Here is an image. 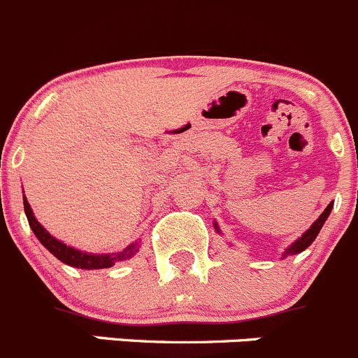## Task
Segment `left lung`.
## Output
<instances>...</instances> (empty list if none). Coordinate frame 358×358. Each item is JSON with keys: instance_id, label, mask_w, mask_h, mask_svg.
Returning a JSON list of instances; mask_svg holds the SVG:
<instances>
[{"instance_id": "obj_1", "label": "left lung", "mask_w": 358, "mask_h": 358, "mask_svg": "<svg viewBox=\"0 0 358 358\" xmlns=\"http://www.w3.org/2000/svg\"><path fill=\"white\" fill-rule=\"evenodd\" d=\"M332 207H334V202H330L329 206L325 207V210H323V213L320 214L318 220H316L315 223H313L311 227H309L308 230H306V232L302 234V236L299 237L297 241H294V243H292L290 246H288L287 250L283 251V255H281V258L292 257V255H299V253H302V251H304L306 248L311 246L313 241H315L316 237H318L320 230H322V227H323V223H325V221H327V217L330 216V210H332ZM214 230H216L217 234H221L220 227H217V221H214Z\"/></svg>"}]
</instances>
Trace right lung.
I'll return each instance as SVG.
<instances>
[{
    "label": "right lung",
    "instance_id": "right-lung-1",
    "mask_svg": "<svg viewBox=\"0 0 358 358\" xmlns=\"http://www.w3.org/2000/svg\"><path fill=\"white\" fill-rule=\"evenodd\" d=\"M22 202H24V213H26V217H28V221H29V227H31V230H33V234L36 236V239H38L40 243H42L43 246H45L47 250H49L50 253L57 258V260L63 262V264H66V265H70V267L86 268V271H91V268H107V267H112L114 264H117V262L130 260V258L137 253L138 248H141V241L137 239L135 243H131L130 246H126L124 250L117 251V253L98 255V253H87V251H80L73 246H68V244H64L63 241L56 239L54 236H50L45 228L38 223V220H36L35 214H33V209H31V206H29V202L26 196H22Z\"/></svg>",
    "mask_w": 358,
    "mask_h": 358
}]
</instances>
